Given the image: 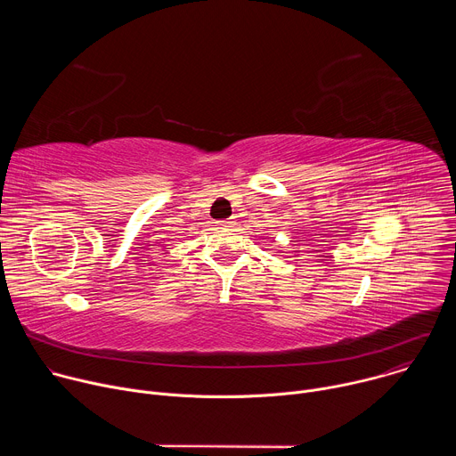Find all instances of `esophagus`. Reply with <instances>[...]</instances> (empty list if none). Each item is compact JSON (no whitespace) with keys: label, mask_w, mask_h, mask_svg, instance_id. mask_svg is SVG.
Returning <instances> with one entry per match:
<instances>
[{"label":"esophagus","mask_w":456,"mask_h":456,"mask_svg":"<svg viewBox=\"0 0 456 456\" xmlns=\"http://www.w3.org/2000/svg\"><path fill=\"white\" fill-rule=\"evenodd\" d=\"M232 225H234L232 220H224V222H220V227H222V229H229V227H232Z\"/></svg>","instance_id":"1"}]
</instances>
